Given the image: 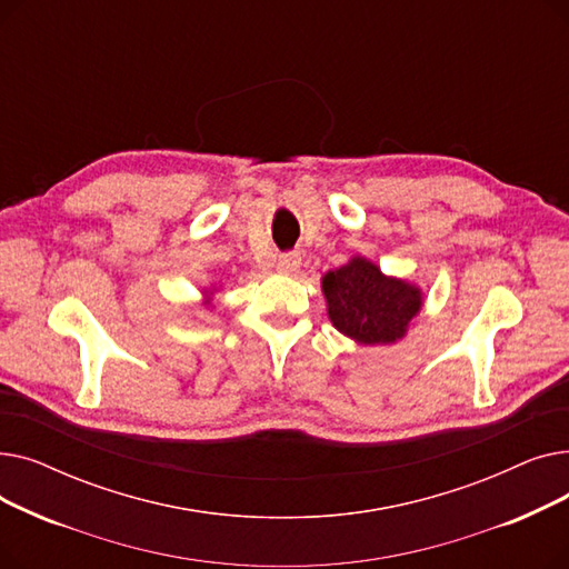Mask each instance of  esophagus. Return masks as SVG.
Returning a JSON list of instances; mask_svg holds the SVG:
<instances>
[{
    "mask_svg": "<svg viewBox=\"0 0 569 569\" xmlns=\"http://www.w3.org/2000/svg\"><path fill=\"white\" fill-rule=\"evenodd\" d=\"M300 264H302V256L300 253H281L279 262H277L279 272H283V274H295L297 269H300Z\"/></svg>",
    "mask_w": 569,
    "mask_h": 569,
    "instance_id": "1",
    "label": "esophagus"
}]
</instances>
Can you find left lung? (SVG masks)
<instances>
[{
  "instance_id": "left-lung-1",
  "label": "left lung",
  "mask_w": 569,
  "mask_h": 569,
  "mask_svg": "<svg viewBox=\"0 0 569 569\" xmlns=\"http://www.w3.org/2000/svg\"><path fill=\"white\" fill-rule=\"evenodd\" d=\"M322 290L337 330L367 346L401 339L422 307L420 290L382 277L380 269L365 258H352L327 274Z\"/></svg>"
}]
</instances>
